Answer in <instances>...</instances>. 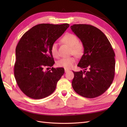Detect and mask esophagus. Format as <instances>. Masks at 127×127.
<instances>
[{
    "label": "esophagus",
    "mask_w": 127,
    "mask_h": 127,
    "mask_svg": "<svg viewBox=\"0 0 127 127\" xmlns=\"http://www.w3.org/2000/svg\"><path fill=\"white\" fill-rule=\"evenodd\" d=\"M69 71V70L68 69L64 68V71H65V72H68V71Z\"/></svg>",
    "instance_id": "34e87169"
}]
</instances>
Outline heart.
I'll return each instance as SVG.
<instances>
[{
  "label": "heart",
  "mask_w": 127,
  "mask_h": 127,
  "mask_svg": "<svg viewBox=\"0 0 127 127\" xmlns=\"http://www.w3.org/2000/svg\"><path fill=\"white\" fill-rule=\"evenodd\" d=\"M61 41L70 48V52L71 54H73L77 57H80L83 56L84 51V45L82 42L79 41L78 37L74 34L70 33H66L61 38ZM50 51L53 57L56 58L58 57L57 44L56 42L52 44ZM75 61V58L72 57L63 58L57 61V65L59 67L71 68L74 66Z\"/></svg>",
  "instance_id": "b5f03b06"
}]
</instances>
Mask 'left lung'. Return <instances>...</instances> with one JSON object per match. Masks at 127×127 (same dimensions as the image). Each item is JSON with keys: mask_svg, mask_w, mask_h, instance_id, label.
I'll return each instance as SVG.
<instances>
[{"mask_svg": "<svg viewBox=\"0 0 127 127\" xmlns=\"http://www.w3.org/2000/svg\"><path fill=\"white\" fill-rule=\"evenodd\" d=\"M72 31L84 45V54L77 66L83 71H74L72 87L86 98L99 96L108 89L115 74V53L110 42L100 30L88 24H74Z\"/></svg>", "mask_w": 127, "mask_h": 127, "instance_id": "8db88e82", "label": "left lung"}]
</instances>
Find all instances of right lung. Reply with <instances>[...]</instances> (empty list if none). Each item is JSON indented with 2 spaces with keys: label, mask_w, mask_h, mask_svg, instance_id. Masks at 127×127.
Returning <instances> with one entry per match:
<instances>
[{
  "label": "right lung",
  "mask_w": 127,
  "mask_h": 127,
  "mask_svg": "<svg viewBox=\"0 0 127 127\" xmlns=\"http://www.w3.org/2000/svg\"><path fill=\"white\" fill-rule=\"evenodd\" d=\"M68 24H40L25 33L16 46L14 76L20 90L28 97L43 98L55 91L64 72L63 68L45 71L55 61L52 44L69 28Z\"/></svg>",
  "instance_id": "add662e5"
}]
</instances>
